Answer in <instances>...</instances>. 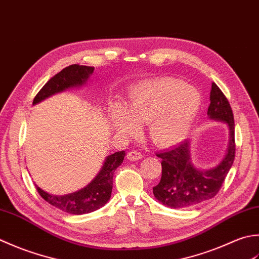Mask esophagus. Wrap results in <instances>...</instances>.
Wrapping results in <instances>:
<instances>
[{"label":"esophagus","instance_id":"esophagus-1","mask_svg":"<svg viewBox=\"0 0 259 259\" xmlns=\"http://www.w3.org/2000/svg\"><path fill=\"white\" fill-rule=\"evenodd\" d=\"M142 155L140 152H137V151H131V152H128L127 153V159L130 160V161H137V160H140V159H142Z\"/></svg>","mask_w":259,"mask_h":259}]
</instances>
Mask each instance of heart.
I'll use <instances>...</instances> for the list:
<instances>
[{
    "label": "heart",
    "mask_w": 259,
    "mask_h": 259,
    "mask_svg": "<svg viewBox=\"0 0 259 259\" xmlns=\"http://www.w3.org/2000/svg\"><path fill=\"white\" fill-rule=\"evenodd\" d=\"M201 97L196 89L176 79H159L135 86L125 108L115 106L112 122L119 133L137 135L140 125L149 124L152 141L170 146L183 141L199 113Z\"/></svg>",
    "instance_id": "b5f03b06"
}]
</instances>
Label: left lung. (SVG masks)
Here are the masks:
<instances>
[{
	"label": "left lung",
	"mask_w": 259,
	"mask_h": 259,
	"mask_svg": "<svg viewBox=\"0 0 259 259\" xmlns=\"http://www.w3.org/2000/svg\"><path fill=\"white\" fill-rule=\"evenodd\" d=\"M210 119L226 123L229 130V144L226 155L217 166L199 170L193 165L190 142L184 141L165 152L157 153L162 159V177L153 188L154 197L170 208H190L212 199L223 186L235 160V122L228 99L212 82L208 107Z\"/></svg>",
	"instance_id": "left-lung-1"
}]
</instances>
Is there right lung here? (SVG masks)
Listing matches in <instances>:
<instances>
[{
	"instance_id": "1",
	"label": "right lung",
	"mask_w": 259,
	"mask_h": 259,
	"mask_svg": "<svg viewBox=\"0 0 259 259\" xmlns=\"http://www.w3.org/2000/svg\"><path fill=\"white\" fill-rule=\"evenodd\" d=\"M94 72V67L71 65L66 67L56 76L52 77L46 85L40 89L33 99V105L48 98L52 95L66 91L68 88L80 87L86 83L89 76ZM125 152H115L106 157L102 170L94 180L79 191L65 194V196H52L40 189L35 184L40 196L47 202L65 212L71 214H83L103 207L106 204L112 194L114 172L124 160Z\"/></svg>"
}]
</instances>
